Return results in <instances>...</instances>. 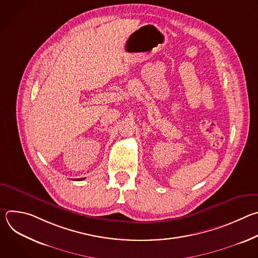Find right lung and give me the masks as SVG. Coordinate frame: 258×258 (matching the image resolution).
Instances as JSON below:
<instances>
[{"mask_svg":"<svg viewBox=\"0 0 258 258\" xmlns=\"http://www.w3.org/2000/svg\"><path fill=\"white\" fill-rule=\"evenodd\" d=\"M82 179H84V178H79V179H77V180H82Z\"/></svg>","mask_w":258,"mask_h":258,"instance_id":"obj_1","label":"right lung"}]
</instances>
